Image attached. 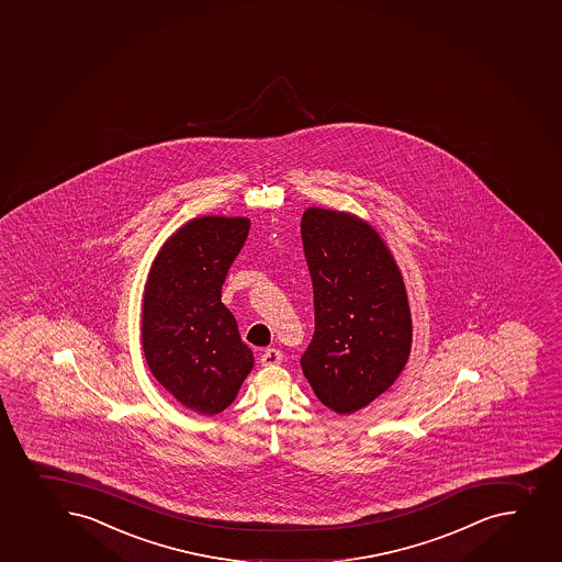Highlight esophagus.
<instances>
[{
  "mask_svg": "<svg viewBox=\"0 0 562 562\" xmlns=\"http://www.w3.org/2000/svg\"><path fill=\"white\" fill-rule=\"evenodd\" d=\"M282 351L278 348H267L260 356L261 367H277L282 362Z\"/></svg>",
  "mask_w": 562,
  "mask_h": 562,
  "instance_id": "1",
  "label": "esophagus"
}]
</instances>
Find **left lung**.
<instances>
[{"instance_id": "obj_1", "label": "left lung", "mask_w": 562, "mask_h": 562, "mask_svg": "<svg viewBox=\"0 0 562 562\" xmlns=\"http://www.w3.org/2000/svg\"><path fill=\"white\" fill-rule=\"evenodd\" d=\"M301 234L315 306L302 372L323 405L351 414L389 390L408 361L405 284L383 239L359 217L312 206Z\"/></svg>"}]
</instances>
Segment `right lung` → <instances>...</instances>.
Masks as SVG:
<instances>
[{"instance_id": "1", "label": "right lung", "mask_w": 562, "mask_h": 562, "mask_svg": "<svg viewBox=\"0 0 562 562\" xmlns=\"http://www.w3.org/2000/svg\"><path fill=\"white\" fill-rule=\"evenodd\" d=\"M247 217L203 216L168 238L150 269L143 350L154 378L190 411H225L255 364L222 285L249 236Z\"/></svg>"}]
</instances>
